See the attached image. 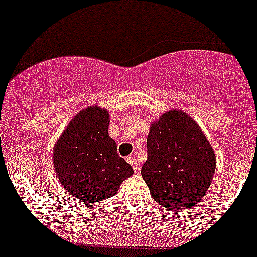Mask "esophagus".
<instances>
[{"label":"esophagus","instance_id":"1","mask_svg":"<svg viewBox=\"0 0 257 257\" xmlns=\"http://www.w3.org/2000/svg\"><path fill=\"white\" fill-rule=\"evenodd\" d=\"M126 161L129 162V164L132 165V167H133V170L136 172H140V170H141V167H140V165L137 164V160L134 157H128L126 158Z\"/></svg>","mask_w":257,"mask_h":257}]
</instances>
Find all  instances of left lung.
Segmentation results:
<instances>
[{
  "label": "left lung",
  "instance_id": "1",
  "mask_svg": "<svg viewBox=\"0 0 257 257\" xmlns=\"http://www.w3.org/2000/svg\"><path fill=\"white\" fill-rule=\"evenodd\" d=\"M143 180L158 204L170 212L195 205L215 171L214 151L200 126L181 110L164 112L151 124Z\"/></svg>",
  "mask_w": 257,
  "mask_h": 257
}]
</instances>
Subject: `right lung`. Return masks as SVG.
Wrapping results in <instances>:
<instances>
[{
	"label": "right lung",
	"instance_id": "obj_1",
	"mask_svg": "<svg viewBox=\"0 0 257 257\" xmlns=\"http://www.w3.org/2000/svg\"><path fill=\"white\" fill-rule=\"evenodd\" d=\"M109 124L106 109L86 107L69 121L53 148V164L62 186L85 204L114 196L133 175L131 165L117 155Z\"/></svg>",
	"mask_w": 257,
	"mask_h": 257
}]
</instances>
